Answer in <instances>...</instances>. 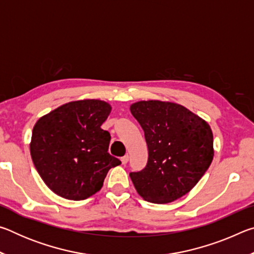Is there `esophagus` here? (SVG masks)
<instances>
[{"label": "esophagus", "instance_id": "34e87169", "mask_svg": "<svg viewBox=\"0 0 254 254\" xmlns=\"http://www.w3.org/2000/svg\"><path fill=\"white\" fill-rule=\"evenodd\" d=\"M121 161H122L123 165H127V163L128 162V156H127V154H126V156L121 158Z\"/></svg>", "mask_w": 254, "mask_h": 254}]
</instances>
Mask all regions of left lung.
<instances>
[{"label": "left lung", "instance_id": "obj_1", "mask_svg": "<svg viewBox=\"0 0 254 254\" xmlns=\"http://www.w3.org/2000/svg\"><path fill=\"white\" fill-rule=\"evenodd\" d=\"M131 113L142 127L148 162L130 173L141 197L166 204L186 195L213 160V133L207 123L186 107L169 102L141 101Z\"/></svg>", "mask_w": 254, "mask_h": 254}]
</instances>
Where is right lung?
I'll return each instance as SVG.
<instances>
[{
    "label": "right lung",
    "instance_id": "1",
    "mask_svg": "<svg viewBox=\"0 0 254 254\" xmlns=\"http://www.w3.org/2000/svg\"><path fill=\"white\" fill-rule=\"evenodd\" d=\"M111 106L98 100L70 102L38 120L30 152L40 177L55 194L83 200L97 192L111 168V134L101 126Z\"/></svg>",
    "mask_w": 254,
    "mask_h": 254
}]
</instances>
